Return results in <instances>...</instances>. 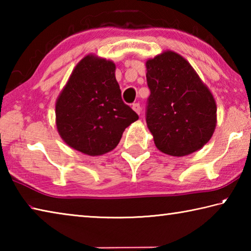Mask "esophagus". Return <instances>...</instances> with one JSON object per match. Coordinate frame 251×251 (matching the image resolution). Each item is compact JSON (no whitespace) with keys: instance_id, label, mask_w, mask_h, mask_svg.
<instances>
[{"instance_id":"obj_1","label":"esophagus","mask_w":251,"mask_h":251,"mask_svg":"<svg viewBox=\"0 0 251 251\" xmlns=\"http://www.w3.org/2000/svg\"><path fill=\"white\" fill-rule=\"evenodd\" d=\"M131 107H133V109L135 110L136 113L138 114V115H141V113H142V107H141V105H139V103H134V104H133V106H131Z\"/></svg>"}]
</instances>
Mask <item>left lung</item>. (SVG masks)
Listing matches in <instances>:
<instances>
[{"label":"left lung","mask_w":251,"mask_h":251,"mask_svg":"<svg viewBox=\"0 0 251 251\" xmlns=\"http://www.w3.org/2000/svg\"><path fill=\"white\" fill-rule=\"evenodd\" d=\"M151 95L146 123L156 147L171 156L196 151L216 127V103L209 90L185 58L164 52L146 63Z\"/></svg>","instance_id":"8db88e82"}]
</instances>
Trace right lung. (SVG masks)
Listing matches in <instances>:
<instances>
[{"label":"right lung","mask_w":251,"mask_h":251,"mask_svg":"<svg viewBox=\"0 0 251 251\" xmlns=\"http://www.w3.org/2000/svg\"><path fill=\"white\" fill-rule=\"evenodd\" d=\"M55 109L63 141L91 156L113 151L126 127L138 120L122 100L115 64L92 55L76 65Z\"/></svg>","instance_id":"add662e5"}]
</instances>
